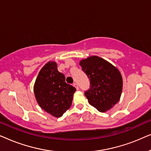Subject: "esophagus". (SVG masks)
Here are the masks:
<instances>
[{
    "instance_id": "obj_1",
    "label": "esophagus",
    "mask_w": 151,
    "mask_h": 151,
    "mask_svg": "<svg viewBox=\"0 0 151 151\" xmlns=\"http://www.w3.org/2000/svg\"><path fill=\"white\" fill-rule=\"evenodd\" d=\"M73 86H74V87H75L77 90H79V87H78V84H76V83H74V84H73Z\"/></svg>"
}]
</instances>
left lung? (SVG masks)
I'll list each match as a JSON object with an SVG mask.
<instances>
[{
    "instance_id": "1",
    "label": "left lung",
    "mask_w": 151,
    "mask_h": 151,
    "mask_svg": "<svg viewBox=\"0 0 151 151\" xmlns=\"http://www.w3.org/2000/svg\"><path fill=\"white\" fill-rule=\"evenodd\" d=\"M80 65L90 80V88L84 93L88 103L100 112L110 110L119 100L122 91L120 72L112 64L96 55L82 60Z\"/></svg>"
}]
</instances>
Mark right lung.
Returning a JSON list of instances; mask_svg holds the SVG:
<instances>
[{"mask_svg":"<svg viewBox=\"0 0 151 151\" xmlns=\"http://www.w3.org/2000/svg\"><path fill=\"white\" fill-rule=\"evenodd\" d=\"M76 88L66 83L65 76L58 71L54 61L40 69L34 86V95L41 109L60 117L71 106Z\"/></svg>","mask_w":151,"mask_h":151,"instance_id":"right-lung-1","label":"right lung"}]
</instances>
